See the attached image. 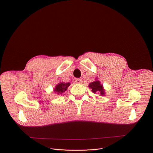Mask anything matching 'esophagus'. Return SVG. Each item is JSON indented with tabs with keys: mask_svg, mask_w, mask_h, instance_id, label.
<instances>
[{
	"mask_svg": "<svg viewBox=\"0 0 153 153\" xmlns=\"http://www.w3.org/2000/svg\"><path fill=\"white\" fill-rule=\"evenodd\" d=\"M75 82H76V83H80H80H82V80L80 79H77Z\"/></svg>",
	"mask_w": 153,
	"mask_h": 153,
	"instance_id": "obj_1",
	"label": "esophagus"
}]
</instances>
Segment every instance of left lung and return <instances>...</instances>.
I'll use <instances>...</instances> for the list:
<instances>
[{
  "instance_id": "obj_1",
  "label": "left lung",
  "mask_w": 153,
  "mask_h": 153,
  "mask_svg": "<svg viewBox=\"0 0 153 153\" xmlns=\"http://www.w3.org/2000/svg\"><path fill=\"white\" fill-rule=\"evenodd\" d=\"M89 88L91 89L93 93H96L99 92L102 96H105V90L103 88V85L100 84V81L96 80L89 84Z\"/></svg>"
}]
</instances>
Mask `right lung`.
Listing matches in <instances>:
<instances>
[{"instance_id":"1","label":"right lung","mask_w":153,"mask_h":153,"mask_svg":"<svg viewBox=\"0 0 153 153\" xmlns=\"http://www.w3.org/2000/svg\"><path fill=\"white\" fill-rule=\"evenodd\" d=\"M70 83H64V82H60L58 83L54 90V93H57V94H62V93H64L68 88V87L70 85Z\"/></svg>"}]
</instances>
